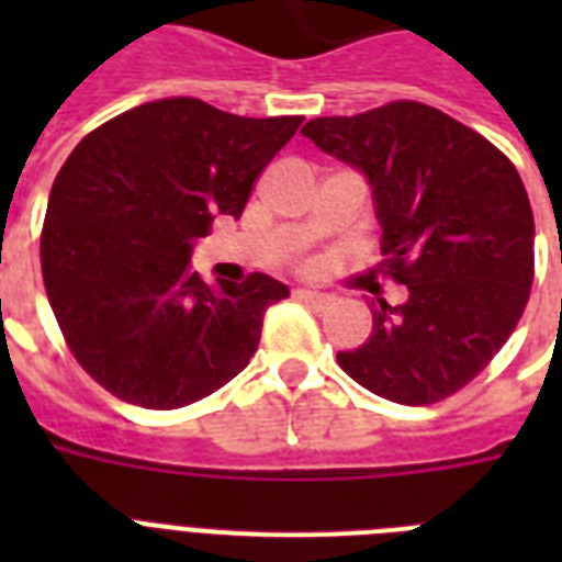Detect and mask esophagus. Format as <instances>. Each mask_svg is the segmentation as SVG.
Instances as JSON below:
<instances>
[{"label":"esophagus","mask_w":562,"mask_h":562,"mask_svg":"<svg viewBox=\"0 0 562 562\" xmlns=\"http://www.w3.org/2000/svg\"><path fill=\"white\" fill-rule=\"evenodd\" d=\"M297 300H303V303L312 308H326L335 297L333 294H326V291H317V289H297Z\"/></svg>","instance_id":"1"}]
</instances>
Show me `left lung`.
Masks as SVG:
<instances>
[{
  "mask_svg": "<svg viewBox=\"0 0 562 562\" xmlns=\"http://www.w3.org/2000/svg\"><path fill=\"white\" fill-rule=\"evenodd\" d=\"M303 136L368 175L382 273L408 289L379 300L373 333L338 352L350 379L400 405L452 396L519 324L533 282V212L496 145L419 101L312 119Z\"/></svg>",
  "mask_w": 562,
  "mask_h": 562,
  "instance_id": "obj_1",
  "label": "left lung"
}]
</instances>
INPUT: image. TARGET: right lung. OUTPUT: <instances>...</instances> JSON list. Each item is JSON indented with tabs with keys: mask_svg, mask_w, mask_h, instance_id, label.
<instances>
[{
	"mask_svg": "<svg viewBox=\"0 0 562 562\" xmlns=\"http://www.w3.org/2000/svg\"><path fill=\"white\" fill-rule=\"evenodd\" d=\"M300 122L162 99L75 145L48 194L40 268L66 347L104 391L171 411L247 368L265 308L289 289L268 273L210 289L192 241L215 215H241Z\"/></svg>",
	"mask_w": 562,
	"mask_h": 562,
	"instance_id": "obj_1",
	"label": "right lung"
}]
</instances>
